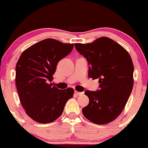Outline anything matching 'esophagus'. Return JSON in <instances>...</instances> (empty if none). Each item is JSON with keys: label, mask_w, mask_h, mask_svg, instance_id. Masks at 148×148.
Here are the masks:
<instances>
[{"label": "esophagus", "mask_w": 148, "mask_h": 148, "mask_svg": "<svg viewBox=\"0 0 148 148\" xmlns=\"http://www.w3.org/2000/svg\"><path fill=\"white\" fill-rule=\"evenodd\" d=\"M75 93L77 95H83V92H77V91H75Z\"/></svg>", "instance_id": "34e87169"}]
</instances>
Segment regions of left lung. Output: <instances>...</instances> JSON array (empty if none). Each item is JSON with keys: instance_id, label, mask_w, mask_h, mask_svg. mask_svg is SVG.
I'll use <instances>...</instances> for the list:
<instances>
[{"instance_id": "left-lung-1", "label": "left lung", "mask_w": 148, "mask_h": 148, "mask_svg": "<svg viewBox=\"0 0 148 148\" xmlns=\"http://www.w3.org/2000/svg\"><path fill=\"white\" fill-rule=\"evenodd\" d=\"M75 47L90 65L88 77L98 78L100 83V90L85 92L89 103L82 110L83 115L97 125L110 123L120 115L132 92L134 66L130 54L107 37Z\"/></svg>"}]
</instances>
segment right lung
<instances>
[{"label":"right lung","mask_w":148,"mask_h":148,"mask_svg":"<svg viewBox=\"0 0 148 148\" xmlns=\"http://www.w3.org/2000/svg\"><path fill=\"white\" fill-rule=\"evenodd\" d=\"M74 44L45 39L23 52L16 64V84L20 101L27 115L39 123H50L59 118L74 90H59L49 82L58 63L68 56Z\"/></svg>","instance_id":"1"}]
</instances>
